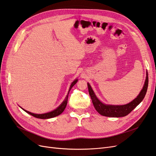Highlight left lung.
<instances>
[{
	"label": "left lung",
	"instance_id": "1",
	"mask_svg": "<svg viewBox=\"0 0 156 156\" xmlns=\"http://www.w3.org/2000/svg\"><path fill=\"white\" fill-rule=\"evenodd\" d=\"M87 85L88 92L92 99L93 105L96 110L101 115L107 117H123L129 114L143 101L146 95V91H147L148 85V72H146V77L144 87L138 96L130 103L124 105H110L103 104L97 98L90 84L88 83Z\"/></svg>",
	"mask_w": 156,
	"mask_h": 156
}]
</instances>
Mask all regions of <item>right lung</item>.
I'll list each match as a JSON object with an SVG mask.
<instances>
[{
    "mask_svg": "<svg viewBox=\"0 0 156 156\" xmlns=\"http://www.w3.org/2000/svg\"><path fill=\"white\" fill-rule=\"evenodd\" d=\"M77 82V79H75V81L72 83V84H71V86L69 87V92H68V95L66 96V99L64 100V101L62 103V104H61L58 108H56L55 110L51 111V112H48V113H45V114H34V113H32L30 112H29L27 111L26 110H24L23 108V110H24L25 112H27V113H29V115L34 116L36 118H37V119H51V118H53V117H55L56 116H58L59 115H60L61 113H62L64 109L66 107L67 105V103H68V94H69V91L71 90V89H72V88L75 85V84H76V83Z\"/></svg>",
    "mask_w": 156,
    "mask_h": 156,
    "instance_id": "right-lung-1",
    "label": "right lung"
}]
</instances>
